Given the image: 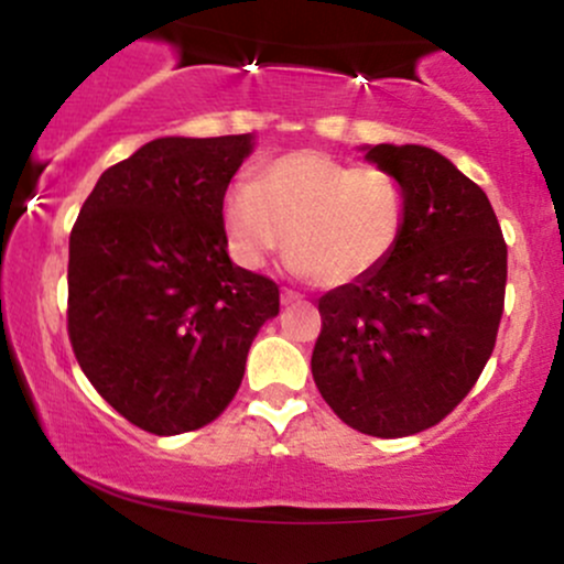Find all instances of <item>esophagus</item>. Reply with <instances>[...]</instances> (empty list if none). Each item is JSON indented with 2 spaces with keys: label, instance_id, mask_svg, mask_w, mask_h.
Masks as SVG:
<instances>
[{
  "label": "esophagus",
  "instance_id": "34e87169",
  "mask_svg": "<svg viewBox=\"0 0 564 564\" xmlns=\"http://www.w3.org/2000/svg\"><path fill=\"white\" fill-rule=\"evenodd\" d=\"M281 302H283V304H296V302H302V296L296 294V291L283 289V291H281Z\"/></svg>",
  "mask_w": 564,
  "mask_h": 564
}]
</instances>
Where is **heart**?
Instances as JSON below:
<instances>
[{
	"label": "heart",
	"instance_id": "heart-1",
	"mask_svg": "<svg viewBox=\"0 0 564 564\" xmlns=\"http://www.w3.org/2000/svg\"><path fill=\"white\" fill-rule=\"evenodd\" d=\"M223 228L246 270H260L289 238L291 273L347 286L392 257L405 193L387 170L304 148L262 164L254 180H236L223 200Z\"/></svg>",
	"mask_w": 564,
	"mask_h": 564
}]
</instances>
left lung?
I'll list each match as a JSON object with an SVG mask.
<instances>
[{
	"instance_id": "obj_1",
	"label": "left lung",
	"mask_w": 564,
	"mask_h": 564,
	"mask_svg": "<svg viewBox=\"0 0 564 564\" xmlns=\"http://www.w3.org/2000/svg\"><path fill=\"white\" fill-rule=\"evenodd\" d=\"M405 193V228L377 273L318 300L313 379L341 422L373 437L430 430L494 352L507 243L480 185L424 145H364Z\"/></svg>"
}]
</instances>
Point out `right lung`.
I'll return each instance as SVG.
<instances>
[{"mask_svg": "<svg viewBox=\"0 0 564 564\" xmlns=\"http://www.w3.org/2000/svg\"><path fill=\"white\" fill-rule=\"evenodd\" d=\"M254 134L159 138L100 174L68 241V336L121 416L170 437L215 422L275 318L270 278L228 257L223 198Z\"/></svg>", "mask_w": 564, "mask_h": 564, "instance_id": "right-lung-1", "label": "right lung"}]
</instances>
